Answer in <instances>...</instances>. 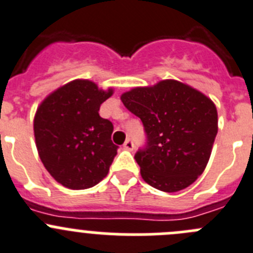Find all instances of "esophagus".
I'll return each instance as SVG.
<instances>
[{
	"label": "esophagus",
	"mask_w": 253,
	"mask_h": 253,
	"mask_svg": "<svg viewBox=\"0 0 253 253\" xmlns=\"http://www.w3.org/2000/svg\"><path fill=\"white\" fill-rule=\"evenodd\" d=\"M123 148L125 149V150H133L134 149V143L133 140H131L130 138L126 139V141L124 143V145H123Z\"/></svg>",
	"instance_id": "esophagus-1"
}]
</instances>
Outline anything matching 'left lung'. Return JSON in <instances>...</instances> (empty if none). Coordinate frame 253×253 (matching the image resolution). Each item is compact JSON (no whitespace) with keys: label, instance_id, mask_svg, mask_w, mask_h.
I'll return each instance as SVG.
<instances>
[{"label":"left lung","instance_id":"8db88e82","mask_svg":"<svg viewBox=\"0 0 253 253\" xmlns=\"http://www.w3.org/2000/svg\"><path fill=\"white\" fill-rule=\"evenodd\" d=\"M140 118L146 144L135 154L144 181L165 192L190 186L205 170L217 134V110L210 98L167 79L120 97Z\"/></svg>","mask_w":253,"mask_h":253}]
</instances>
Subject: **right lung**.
<instances>
[{"instance_id":"obj_1","label":"right lung","mask_w":253,"mask_h":253,"mask_svg":"<svg viewBox=\"0 0 253 253\" xmlns=\"http://www.w3.org/2000/svg\"><path fill=\"white\" fill-rule=\"evenodd\" d=\"M113 94L95 83L77 79L48 95L33 122L36 145L53 179L73 190L92 187L108 175L118 146L113 124L99 108Z\"/></svg>"}]
</instances>
